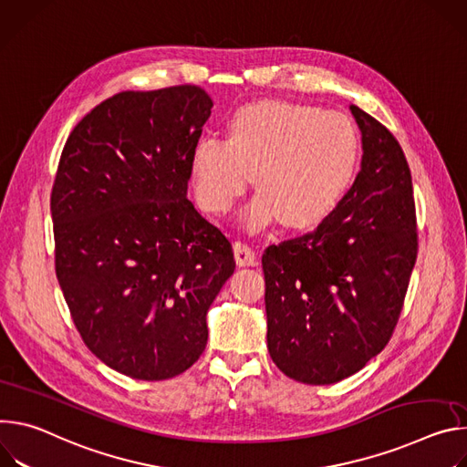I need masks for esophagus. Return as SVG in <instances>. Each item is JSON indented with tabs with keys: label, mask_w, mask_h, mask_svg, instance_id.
Instances as JSON below:
<instances>
[{
	"label": "esophagus",
	"mask_w": 467,
	"mask_h": 467,
	"mask_svg": "<svg viewBox=\"0 0 467 467\" xmlns=\"http://www.w3.org/2000/svg\"><path fill=\"white\" fill-rule=\"evenodd\" d=\"M234 254H235V262L239 267H250L255 265V252L250 244L235 241L234 243Z\"/></svg>",
	"instance_id": "obj_1"
}]
</instances>
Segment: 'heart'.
Wrapping results in <instances>:
<instances>
[{
	"instance_id": "1",
	"label": "heart",
	"mask_w": 467,
	"mask_h": 467,
	"mask_svg": "<svg viewBox=\"0 0 467 467\" xmlns=\"http://www.w3.org/2000/svg\"><path fill=\"white\" fill-rule=\"evenodd\" d=\"M358 155V133L345 115L265 99L235 111L228 140L200 139L191 172L196 200L210 213L232 210L255 174L260 194L246 207L244 223L262 228L282 221L300 230L319 224L339 205Z\"/></svg>"
}]
</instances>
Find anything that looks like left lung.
Segmentation results:
<instances>
[{"label": "left lung", "mask_w": 467, "mask_h": 467, "mask_svg": "<svg viewBox=\"0 0 467 467\" xmlns=\"http://www.w3.org/2000/svg\"><path fill=\"white\" fill-rule=\"evenodd\" d=\"M350 111L364 148L352 187L314 232L262 257L269 354L284 375L312 386L358 373L388 345L418 257L404 151L377 119Z\"/></svg>", "instance_id": "obj_1"}]
</instances>
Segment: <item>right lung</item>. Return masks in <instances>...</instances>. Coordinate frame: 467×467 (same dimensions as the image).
Instances as JSON below:
<instances>
[{"label": "right lung", "mask_w": 467, "mask_h": 467, "mask_svg": "<svg viewBox=\"0 0 467 467\" xmlns=\"http://www.w3.org/2000/svg\"><path fill=\"white\" fill-rule=\"evenodd\" d=\"M213 101L196 85L126 90L70 133L51 189L56 273L88 350L137 380L187 371L235 260L187 198Z\"/></svg>", "instance_id": "1"}]
</instances>
